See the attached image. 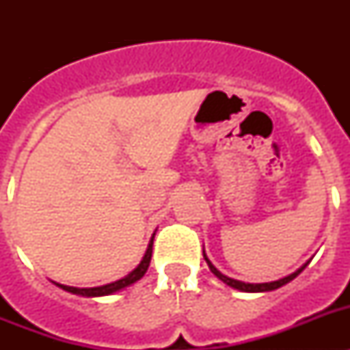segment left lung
Wrapping results in <instances>:
<instances>
[{
  "instance_id": "left-lung-1",
  "label": "left lung",
  "mask_w": 350,
  "mask_h": 350,
  "mask_svg": "<svg viewBox=\"0 0 350 350\" xmlns=\"http://www.w3.org/2000/svg\"><path fill=\"white\" fill-rule=\"evenodd\" d=\"M203 258H205L206 265H208L210 271H212L215 277H217L219 280H222L224 284H228L230 287H233V289H238V291H243V293H267V291H275V289H279V287L286 286L287 282H291L293 279H296L299 273H301L305 268H307L308 261L303 265V267H299L298 270L293 271L291 275H287V277H284V279H279V280H273V282H262V284H249V282H242V280H237V279H231V277H228V275L221 273V271L217 270V268L213 267L212 261H210L208 258H206L205 254V249H203Z\"/></svg>"
}]
</instances>
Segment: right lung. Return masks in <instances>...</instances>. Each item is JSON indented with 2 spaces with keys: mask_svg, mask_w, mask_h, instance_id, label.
I'll return each mask as SVG.
<instances>
[{
  "mask_svg": "<svg viewBox=\"0 0 350 350\" xmlns=\"http://www.w3.org/2000/svg\"><path fill=\"white\" fill-rule=\"evenodd\" d=\"M156 234V233H154ZM154 234L150 238V242H148L147 250H145L144 258H142L140 265L133 271H129L126 277L122 279L116 280V282H110V284H105V286H98V287H71V286H64V284H57L54 282L55 286L61 287L63 291H68L71 295H79V296H85V298H98V296H108V295H113L117 291L124 289V287L131 286V284L138 282L145 275L147 271L148 265H150V258H152V243H154Z\"/></svg>",
  "mask_w": 350,
  "mask_h": 350,
  "instance_id": "add662e5",
  "label": "right lung"
}]
</instances>
